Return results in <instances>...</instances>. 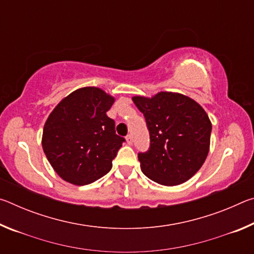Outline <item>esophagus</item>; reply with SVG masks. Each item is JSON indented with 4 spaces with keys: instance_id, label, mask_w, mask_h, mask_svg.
<instances>
[{
    "instance_id": "1",
    "label": "esophagus",
    "mask_w": 254,
    "mask_h": 254,
    "mask_svg": "<svg viewBox=\"0 0 254 254\" xmlns=\"http://www.w3.org/2000/svg\"><path fill=\"white\" fill-rule=\"evenodd\" d=\"M127 144H132V142H133V137H132V135L131 134H127Z\"/></svg>"
}]
</instances>
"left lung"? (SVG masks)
Instances as JSON below:
<instances>
[{"label": "left lung", "instance_id": "1", "mask_svg": "<svg viewBox=\"0 0 254 254\" xmlns=\"http://www.w3.org/2000/svg\"><path fill=\"white\" fill-rule=\"evenodd\" d=\"M132 101L143 113L150 134L149 150L137 154L142 173L165 186L187 182L209 151L208 115L198 103L178 93L160 92Z\"/></svg>", "mask_w": 254, "mask_h": 254}]
</instances>
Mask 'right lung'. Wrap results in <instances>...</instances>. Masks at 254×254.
Listing matches in <instances>:
<instances>
[{
  "label": "right lung",
  "instance_id": "1",
  "mask_svg": "<svg viewBox=\"0 0 254 254\" xmlns=\"http://www.w3.org/2000/svg\"><path fill=\"white\" fill-rule=\"evenodd\" d=\"M114 97L97 87H83L59 103L47 119L42 149L56 173L77 186L106 175L126 139L106 115Z\"/></svg>",
  "mask_w": 254,
  "mask_h": 254
}]
</instances>
